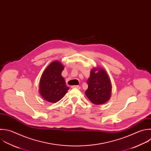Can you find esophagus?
<instances>
[{
    "instance_id": "obj_1",
    "label": "esophagus",
    "mask_w": 151,
    "mask_h": 151,
    "mask_svg": "<svg viewBox=\"0 0 151 151\" xmlns=\"http://www.w3.org/2000/svg\"><path fill=\"white\" fill-rule=\"evenodd\" d=\"M72 88H77V89H80L81 87L80 86H72Z\"/></svg>"
}]
</instances>
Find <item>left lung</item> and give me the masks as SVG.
Instances as JSON below:
<instances>
[{"label":"left lung","mask_w":151,"mask_h":151,"mask_svg":"<svg viewBox=\"0 0 151 151\" xmlns=\"http://www.w3.org/2000/svg\"><path fill=\"white\" fill-rule=\"evenodd\" d=\"M87 83L88 88L85 93L91 102L95 104H101L109 100L111 84L104 70L101 68H93Z\"/></svg>","instance_id":"1"}]
</instances>
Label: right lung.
<instances>
[{"label":"right lung","instance_id":"1","mask_svg":"<svg viewBox=\"0 0 151 151\" xmlns=\"http://www.w3.org/2000/svg\"><path fill=\"white\" fill-rule=\"evenodd\" d=\"M64 65L58 61L51 63L44 71L40 83V92L47 101L56 103L67 93L69 87L61 76Z\"/></svg>","mask_w":151,"mask_h":151}]
</instances>
